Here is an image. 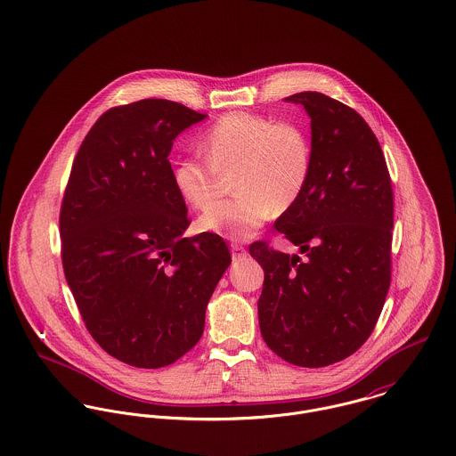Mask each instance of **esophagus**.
I'll list each match as a JSON object with an SVG mask.
<instances>
[{"label":"esophagus","instance_id":"obj_1","mask_svg":"<svg viewBox=\"0 0 456 456\" xmlns=\"http://www.w3.org/2000/svg\"><path fill=\"white\" fill-rule=\"evenodd\" d=\"M231 249H232V258L234 260H240V258L246 256L245 246L240 245V243H232Z\"/></svg>","mask_w":456,"mask_h":456}]
</instances>
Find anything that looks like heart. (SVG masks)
Returning <instances> with one entry per match:
<instances>
[{
    "label": "heart",
    "mask_w": 456,
    "mask_h": 456,
    "mask_svg": "<svg viewBox=\"0 0 456 456\" xmlns=\"http://www.w3.org/2000/svg\"><path fill=\"white\" fill-rule=\"evenodd\" d=\"M203 151L207 158L185 156L176 161V192L203 210L219 191V174L238 164L239 194L211 205L198 222L201 231L234 241L253 236L274 208L295 205L313 168V147L298 125L251 112L224 114L205 134Z\"/></svg>",
    "instance_id": "obj_1"
}]
</instances>
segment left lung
I'll use <instances>...</instances> for the list:
<instances>
[{
	"instance_id": "obj_1",
	"label": "left lung",
	"mask_w": 456,
	"mask_h": 456,
	"mask_svg": "<svg viewBox=\"0 0 456 456\" xmlns=\"http://www.w3.org/2000/svg\"><path fill=\"white\" fill-rule=\"evenodd\" d=\"M286 101L311 116L313 168L276 231L305 258L267 241L249 245L265 274L258 321L281 359L322 368L357 351L384 309L394 194L382 147L361 114L317 92Z\"/></svg>"
}]
</instances>
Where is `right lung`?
Returning <instances> with one entry per match:
<instances>
[{"label":"right lung","instance_id":"add662e5","mask_svg":"<svg viewBox=\"0 0 456 456\" xmlns=\"http://www.w3.org/2000/svg\"><path fill=\"white\" fill-rule=\"evenodd\" d=\"M205 118L165 99L110 107L70 168L64 274L94 340L135 368L168 366L200 342L231 264L218 234L182 236L191 220L168 161L176 135Z\"/></svg>","mask_w":456,"mask_h":456}]
</instances>
